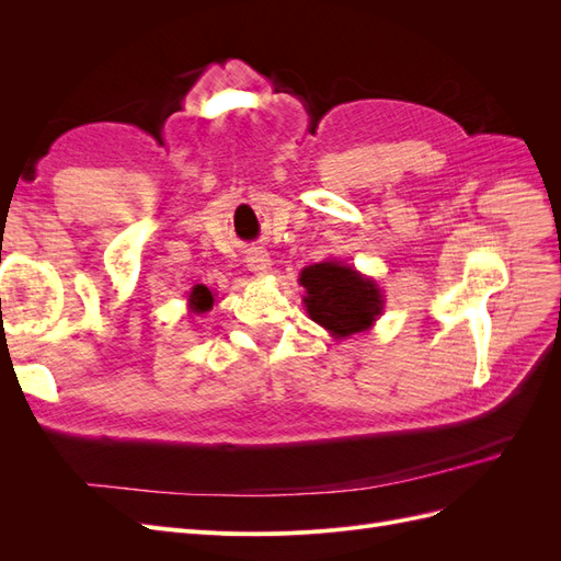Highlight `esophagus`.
<instances>
[{
  "label": "esophagus",
  "instance_id": "esophagus-1",
  "mask_svg": "<svg viewBox=\"0 0 561 561\" xmlns=\"http://www.w3.org/2000/svg\"><path fill=\"white\" fill-rule=\"evenodd\" d=\"M245 262H248L250 271H254V274H268V268H271V260L264 250H250Z\"/></svg>",
  "mask_w": 561,
  "mask_h": 561
}]
</instances>
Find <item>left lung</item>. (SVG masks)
Returning <instances> with one entry per match:
<instances>
[{"label": "left lung", "instance_id": "8db88e82", "mask_svg": "<svg viewBox=\"0 0 561 561\" xmlns=\"http://www.w3.org/2000/svg\"><path fill=\"white\" fill-rule=\"evenodd\" d=\"M299 283L307 287V311L318 325L336 336L367 330L381 313V293L375 280L336 262L313 264L301 271Z\"/></svg>", "mask_w": 561, "mask_h": 561}]
</instances>
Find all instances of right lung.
<instances>
[{
	"label": "right lung",
	"instance_id": "right-lung-1",
	"mask_svg": "<svg viewBox=\"0 0 561 561\" xmlns=\"http://www.w3.org/2000/svg\"><path fill=\"white\" fill-rule=\"evenodd\" d=\"M190 307L194 313H203L213 307V293L208 290L206 285H196L190 297Z\"/></svg>",
	"mask_w": 561,
	"mask_h": 561
}]
</instances>
